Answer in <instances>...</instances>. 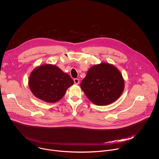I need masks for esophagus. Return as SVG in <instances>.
I'll return each mask as SVG.
<instances>
[{"label":"esophagus","mask_w":159,"mask_h":159,"mask_svg":"<svg viewBox=\"0 0 159 159\" xmlns=\"http://www.w3.org/2000/svg\"><path fill=\"white\" fill-rule=\"evenodd\" d=\"M74 83H75V84H78L79 83H80L79 79H78V78H75V79H74Z\"/></svg>","instance_id":"34e87169"}]
</instances>
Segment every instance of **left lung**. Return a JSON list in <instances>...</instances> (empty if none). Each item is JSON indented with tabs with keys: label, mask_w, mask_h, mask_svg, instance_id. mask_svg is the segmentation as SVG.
Returning <instances> with one entry per match:
<instances>
[{
	"label": "left lung",
	"mask_w": 159,
	"mask_h": 159,
	"mask_svg": "<svg viewBox=\"0 0 159 159\" xmlns=\"http://www.w3.org/2000/svg\"><path fill=\"white\" fill-rule=\"evenodd\" d=\"M81 88L93 103L107 105L121 95L124 89V80L113 65L101 63L89 69L81 83Z\"/></svg>",
	"instance_id": "obj_1"
}]
</instances>
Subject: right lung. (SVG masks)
<instances>
[{
    "instance_id": "add662e5",
    "label": "right lung",
    "mask_w": 159,
    "mask_h": 159,
    "mask_svg": "<svg viewBox=\"0 0 159 159\" xmlns=\"http://www.w3.org/2000/svg\"><path fill=\"white\" fill-rule=\"evenodd\" d=\"M73 83L70 75L51 64L34 69L29 78V86L33 94L48 103L60 100Z\"/></svg>"
}]
</instances>
